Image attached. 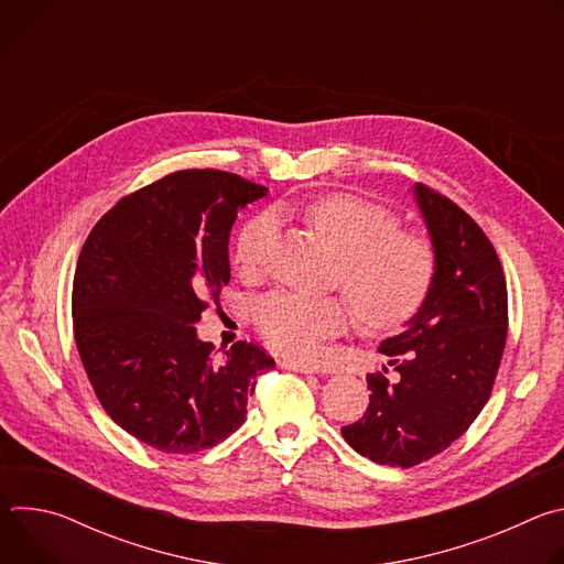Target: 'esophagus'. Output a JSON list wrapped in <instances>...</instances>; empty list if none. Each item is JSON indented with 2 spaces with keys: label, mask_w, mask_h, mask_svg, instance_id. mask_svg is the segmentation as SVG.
Here are the masks:
<instances>
[{
  "label": "esophagus",
  "mask_w": 564,
  "mask_h": 564,
  "mask_svg": "<svg viewBox=\"0 0 564 564\" xmlns=\"http://www.w3.org/2000/svg\"><path fill=\"white\" fill-rule=\"evenodd\" d=\"M283 368H288V370H294V372H303V375H312V372H316L314 368H310V366H303V364H296V361H283Z\"/></svg>",
  "instance_id": "1"
}]
</instances>
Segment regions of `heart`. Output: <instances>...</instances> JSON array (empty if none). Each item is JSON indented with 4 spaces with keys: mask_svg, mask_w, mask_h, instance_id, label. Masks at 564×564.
<instances>
[{
    "mask_svg": "<svg viewBox=\"0 0 564 564\" xmlns=\"http://www.w3.org/2000/svg\"><path fill=\"white\" fill-rule=\"evenodd\" d=\"M307 218L339 259L341 290L364 326L392 328L417 312L437 270L429 236L404 231L390 209L346 194L316 198L307 205ZM274 231V212L252 216L238 231L234 263L240 274L257 276L263 270ZM254 321L263 339L283 355L314 359L326 339L346 330L348 310L339 299L274 292L257 305Z\"/></svg>",
    "mask_w": 564,
    "mask_h": 564,
    "instance_id": "heart-1",
    "label": "heart"
}]
</instances>
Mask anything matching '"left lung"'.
I'll use <instances>...</instances> for the list:
<instances>
[{
    "label": "left lung",
    "instance_id": "obj_1",
    "mask_svg": "<svg viewBox=\"0 0 564 564\" xmlns=\"http://www.w3.org/2000/svg\"><path fill=\"white\" fill-rule=\"evenodd\" d=\"M413 194L435 248V279L406 328L379 346L399 379L368 375V411L341 429L357 453L401 468L468 431L491 397L509 326L507 281L487 234L440 192L417 183Z\"/></svg>",
    "mask_w": 564,
    "mask_h": 564
}]
</instances>
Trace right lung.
<instances>
[{
    "mask_svg": "<svg viewBox=\"0 0 564 564\" xmlns=\"http://www.w3.org/2000/svg\"><path fill=\"white\" fill-rule=\"evenodd\" d=\"M268 189L218 170H185L116 203L91 229L73 279V335L107 415L142 444L187 455L246 422L274 359L236 341L214 359L196 326L229 283L238 209Z\"/></svg>",
    "mask_w": 564,
    "mask_h": 564,
    "instance_id": "right-lung-1",
    "label": "right lung"
}]
</instances>
